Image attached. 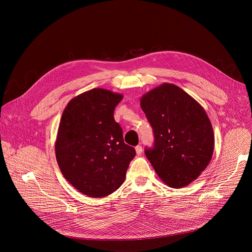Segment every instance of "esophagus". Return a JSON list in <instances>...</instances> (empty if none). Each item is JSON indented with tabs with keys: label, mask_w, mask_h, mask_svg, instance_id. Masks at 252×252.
<instances>
[{
	"label": "esophagus",
	"mask_w": 252,
	"mask_h": 252,
	"mask_svg": "<svg viewBox=\"0 0 252 252\" xmlns=\"http://www.w3.org/2000/svg\"><path fill=\"white\" fill-rule=\"evenodd\" d=\"M136 152H137V154H142V152H143V146L141 145V144H139V145H137L136 146Z\"/></svg>",
	"instance_id": "1"
}]
</instances>
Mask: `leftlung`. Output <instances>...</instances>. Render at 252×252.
Segmentation results:
<instances>
[{
    "label": "left lung",
    "mask_w": 252,
    "mask_h": 252,
    "mask_svg": "<svg viewBox=\"0 0 252 252\" xmlns=\"http://www.w3.org/2000/svg\"><path fill=\"white\" fill-rule=\"evenodd\" d=\"M141 107L154 137L144 153L160 179L174 188L196 180L209 165L215 146L213 126L204 108L170 83L145 94Z\"/></svg>",
    "instance_id": "left-lung-1"
}]
</instances>
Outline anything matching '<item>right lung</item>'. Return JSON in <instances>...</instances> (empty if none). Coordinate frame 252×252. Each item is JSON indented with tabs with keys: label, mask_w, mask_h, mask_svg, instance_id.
I'll return each mask as SVG.
<instances>
[{
	"label": "right lung",
	"mask_w": 252,
	"mask_h": 252,
	"mask_svg": "<svg viewBox=\"0 0 252 252\" xmlns=\"http://www.w3.org/2000/svg\"><path fill=\"white\" fill-rule=\"evenodd\" d=\"M121 100L120 94L94 88L71 100L61 117L55 144L59 168L74 188L89 197L116 191L136 155L113 117Z\"/></svg>",
	"instance_id": "right-lung-1"
}]
</instances>
